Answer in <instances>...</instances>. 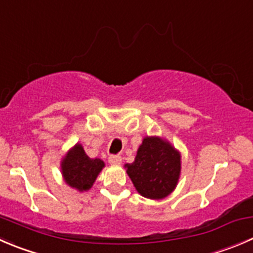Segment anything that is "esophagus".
Returning a JSON list of instances; mask_svg holds the SVG:
<instances>
[{"label": "esophagus", "instance_id": "obj_1", "mask_svg": "<svg viewBox=\"0 0 253 253\" xmlns=\"http://www.w3.org/2000/svg\"><path fill=\"white\" fill-rule=\"evenodd\" d=\"M109 162H110V164H112V166H119V164H121L122 158H121V156H110Z\"/></svg>", "mask_w": 253, "mask_h": 253}]
</instances>
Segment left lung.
Segmentation results:
<instances>
[{"mask_svg":"<svg viewBox=\"0 0 253 253\" xmlns=\"http://www.w3.org/2000/svg\"><path fill=\"white\" fill-rule=\"evenodd\" d=\"M127 174L142 197L161 200L174 192L181 170V154L168 139L146 136L134 161L125 164Z\"/></svg>","mask_w":253,"mask_h":253,"instance_id":"obj_1","label":"left lung"}]
</instances>
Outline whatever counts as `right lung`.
Returning <instances> with one entry per match:
<instances>
[{"mask_svg":"<svg viewBox=\"0 0 253 253\" xmlns=\"http://www.w3.org/2000/svg\"><path fill=\"white\" fill-rule=\"evenodd\" d=\"M104 167L105 162L100 158H90L79 142L65 153L60 162V171L65 184L80 193L92 188Z\"/></svg>","mask_w":253,"mask_h":253,"instance_id":"right-lung-1","label":"right lung"}]
</instances>
